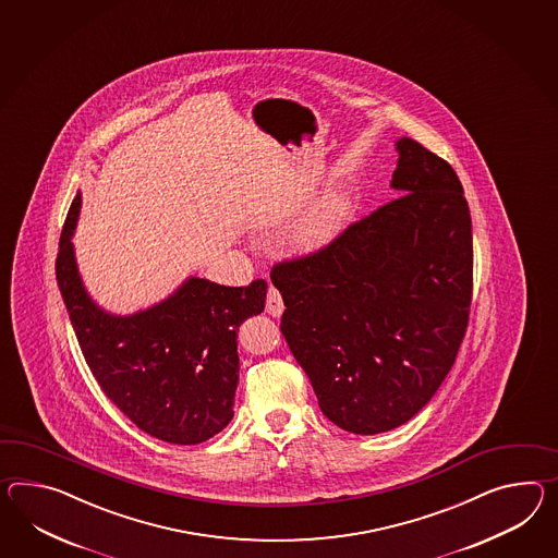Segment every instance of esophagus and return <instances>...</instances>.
Listing matches in <instances>:
<instances>
[{
	"instance_id": "1",
	"label": "esophagus",
	"mask_w": 558,
	"mask_h": 558,
	"mask_svg": "<svg viewBox=\"0 0 558 558\" xmlns=\"http://www.w3.org/2000/svg\"><path fill=\"white\" fill-rule=\"evenodd\" d=\"M266 313L270 316H280L284 313V300L280 296V292L270 286L268 288V296H266Z\"/></svg>"
}]
</instances>
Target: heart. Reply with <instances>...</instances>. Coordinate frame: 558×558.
Masks as SVG:
<instances>
[{"label":"heart","instance_id":"b5f03b06","mask_svg":"<svg viewBox=\"0 0 558 558\" xmlns=\"http://www.w3.org/2000/svg\"><path fill=\"white\" fill-rule=\"evenodd\" d=\"M351 211V193L344 185H332L314 205L313 211L294 230V244L302 252H316L330 244Z\"/></svg>","mask_w":558,"mask_h":558}]
</instances>
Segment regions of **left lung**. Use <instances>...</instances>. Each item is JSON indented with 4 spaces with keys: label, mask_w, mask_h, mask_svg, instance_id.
Returning a JSON list of instances; mask_svg holds the SVG:
<instances>
[{
    "label": "left lung",
    "mask_w": 558,
    "mask_h": 558,
    "mask_svg": "<svg viewBox=\"0 0 558 558\" xmlns=\"http://www.w3.org/2000/svg\"><path fill=\"white\" fill-rule=\"evenodd\" d=\"M403 195L323 250L280 262V330L340 429L383 434L420 413L460 351L474 282L472 218L448 161L395 143Z\"/></svg>",
    "instance_id": "left-lung-1"
}]
</instances>
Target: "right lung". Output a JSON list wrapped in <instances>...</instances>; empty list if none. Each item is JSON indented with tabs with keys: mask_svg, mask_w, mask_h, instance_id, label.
Here are the masks:
<instances>
[{
	"mask_svg": "<svg viewBox=\"0 0 558 558\" xmlns=\"http://www.w3.org/2000/svg\"><path fill=\"white\" fill-rule=\"evenodd\" d=\"M78 214L81 193L62 228L56 280L100 389L138 429L167 444L193 446L219 434L233 417L238 328L264 311L268 284L190 278L147 311L107 313L78 274L72 245Z\"/></svg>",
	"mask_w": 558,
	"mask_h": 558,
	"instance_id": "right-lung-1",
	"label": "right lung"
}]
</instances>
